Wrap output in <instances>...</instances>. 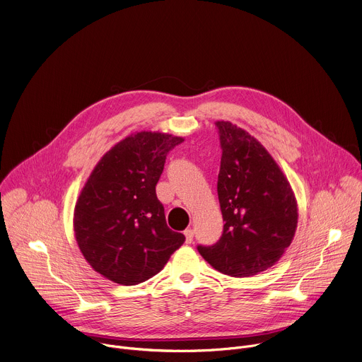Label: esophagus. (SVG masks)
Instances as JSON below:
<instances>
[{
  "label": "esophagus",
  "mask_w": 362,
  "mask_h": 362,
  "mask_svg": "<svg viewBox=\"0 0 362 362\" xmlns=\"http://www.w3.org/2000/svg\"><path fill=\"white\" fill-rule=\"evenodd\" d=\"M183 233H185V236H186V243H192V240H193V235H194L193 229L187 228V229H186Z\"/></svg>",
  "instance_id": "34e87169"
}]
</instances>
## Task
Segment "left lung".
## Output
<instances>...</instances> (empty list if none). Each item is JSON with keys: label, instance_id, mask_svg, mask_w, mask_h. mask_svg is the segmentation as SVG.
<instances>
[{"label": "left lung", "instance_id": "8db88e82", "mask_svg": "<svg viewBox=\"0 0 362 362\" xmlns=\"http://www.w3.org/2000/svg\"><path fill=\"white\" fill-rule=\"evenodd\" d=\"M222 159L218 196L223 233L199 253L225 275L243 278L275 265L298 226L295 193L271 153L246 130L216 122Z\"/></svg>", "mask_w": 362, "mask_h": 362}]
</instances>
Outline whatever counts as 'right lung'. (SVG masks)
Segmentation results:
<instances>
[{"label": "right lung", "mask_w": 362, "mask_h": 362, "mask_svg": "<svg viewBox=\"0 0 362 362\" xmlns=\"http://www.w3.org/2000/svg\"><path fill=\"white\" fill-rule=\"evenodd\" d=\"M183 140L136 132L94 166L77 197L73 228L84 259L101 276L126 286L144 282L185 242L168 226L156 196L168 153Z\"/></svg>", "instance_id": "obj_1"}]
</instances>
